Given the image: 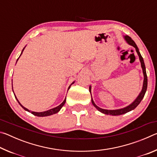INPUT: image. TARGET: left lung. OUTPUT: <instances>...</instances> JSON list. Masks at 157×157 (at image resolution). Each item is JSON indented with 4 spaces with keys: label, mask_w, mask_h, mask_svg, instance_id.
<instances>
[{
    "label": "left lung",
    "mask_w": 157,
    "mask_h": 157,
    "mask_svg": "<svg viewBox=\"0 0 157 157\" xmlns=\"http://www.w3.org/2000/svg\"><path fill=\"white\" fill-rule=\"evenodd\" d=\"M124 39H125L126 41L128 43L129 45H131L133 47L135 48L136 49V51L138 53V55L139 57V59L140 63H141V67L143 69V75H144V80H143V89L142 91H140V94L139 95V96L136 98V99L135 100L134 102H133L131 105H129L127 107L123 108V109H116V110H107V109H101L99 107L95 104L94 100H93V98L91 97V102L93 105L97 109L105 114H107V115H111V116H119V115H123L124 113H126L129 111H132L133 109H134L138 105L140 104V102H141V100H143V97L145 94V92L147 91V74H146V70H145V63L144 61H143V57L140 55V53L139 50V48L136 46V44H135V42L132 40L131 37H129V36H124ZM89 91L91 93V86H89Z\"/></svg>",
    "instance_id": "obj_1"
}]
</instances>
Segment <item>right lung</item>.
Here are the masks:
<instances>
[{
    "label": "right lung",
    "instance_id": "right-lung-1",
    "mask_svg": "<svg viewBox=\"0 0 157 157\" xmlns=\"http://www.w3.org/2000/svg\"><path fill=\"white\" fill-rule=\"evenodd\" d=\"M25 49V48H24L23 49V50H22V52H21V54H22V52H23V50ZM20 55V56H21ZM20 56H19V57H20ZM18 57V58H19ZM18 58L17 59V61H18ZM74 83V82H73L72 84H71L70 86H69V87H68V89H70V87H71V85H72ZM12 91H13V87H12ZM15 96V98H16V99L17 100V101H18V102L19 103V105L21 106V107H22L23 109H24L25 110V111H29V112H30L31 113H33V115H34V116H39V117H44V116H50V115H52V114H55V113H57L58 111H59V110L61 109H62V107H63V105H64V104H65V102H66V98L64 99V100L63 101V102L62 103V104L61 105H59V106H58V107H55V108H53V109H50V110H48V111H43V112H34V111H29L28 109H26L25 107H23V106L21 104V103L18 102V99L17 98V97H16V95H14Z\"/></svg>",
    "mask_w": 157,
    "mask_h": 157
}]
</instances>
